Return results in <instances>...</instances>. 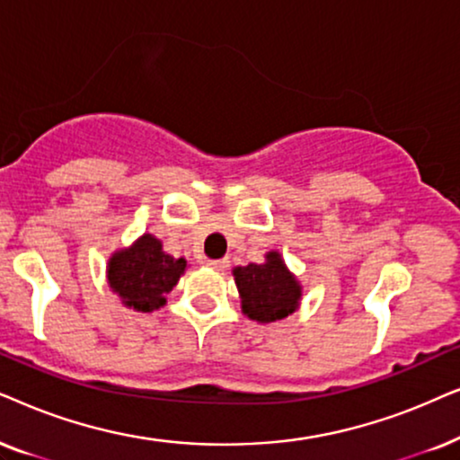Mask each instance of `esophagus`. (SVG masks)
Returning a JSON list of instances; mask_svg holds the SVG:
<instances>
[{
	"label": "esophagus",
	"instance_id": "esophagus-1",
	"mask_svg": "<svg viewBox=\"0 0 460 460\" xmlns=\"http://www.w3.org/2000/svg\"><path fill=\"white\" fill-rule=\"evenodd\" d=\"M208 267L217 269V271H225L226 267H229V259H218V261H206Z\"/></svg>",
	"mask_w": 460,
	"mask_h": 460
}]
</instances>
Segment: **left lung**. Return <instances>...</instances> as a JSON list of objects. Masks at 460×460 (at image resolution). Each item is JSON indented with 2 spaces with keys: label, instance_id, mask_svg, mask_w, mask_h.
Masks as SVG:
<instances>
[{
  "label": "left lung",
  "instance_id": "left-lung-1",
  "mask_svg": "<svg viewBox=\"0 0 460 460\" xmlns=\"http://www.w3.org/2000/svg\"><path fill=\"white\" fill-rule=\"evenodd\" d=\"M234 279L240 292L242 314L259 323L286 320L301 307L303 286L278 250L265 254L262 262L234 267Z\"/></svg>",
  "mask_w": 460,
  "mask_h": 460
}]
</instances>
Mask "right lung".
<instances>
[{
	"mask_svg": "<svg viewBox=\"0 0 460 460\" xmlns=\"http://www.w3.org/2000/svg\"><path fill=\"white\" fill-rule=\"evenodd\" d=\"M187 261L174 259L162 240L143 234L130 246L115 250L107 262V284L124 307L151 314L166 305V294L179 284Z\"/></svg>",
	"mask_w": 460,
	"mask_h": 460,
	"instance_id": "right-lung-1",
	"label": "right lung"
}]
</instances>
